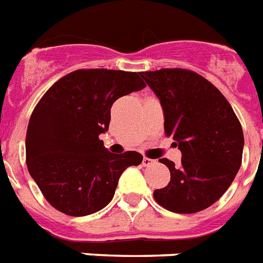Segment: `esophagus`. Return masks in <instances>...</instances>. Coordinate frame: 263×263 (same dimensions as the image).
Returning a JSON list of instances; mask_svg holds the SVG:
<instances>
[{"mask_svg":"<svg viewBox=\"0 0 263 263\" xmlns=\"http://www.w3.org/2000/svg\"><path fill=\"white\" fill-rule=\"evenodd\" d=\"M154 162H156L154 159H150V158H147V157H143V159H142L143 166H150V165H153Z\"/></svg>","mask_w":263,"mask_h":263,"instance_id":"34e87169","label":"esophagus"}]
</instances>
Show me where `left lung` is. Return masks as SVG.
Listing matches in <instances>:
<instances>
[{
  "label": "left lung",
  "instance_id": "8db88e82",
  "mask_svg": "<svg viewBox=\"0 0 263 263\" xmlns=\"http://www.w3.org/2000/svg\"><path fill=\"white\" fill-rule=\"evenodd\" d=\"M140 74L161 102L166 136H173L182 153L179 165L159 159L169 167L170 182L154 190V198L173 213L201 212L221 198L241 167V123L221 91L194 71Z\"/></svg>",
  "mask_w": 263,
  "mask_h": 263
}]
</instances>
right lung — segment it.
Wrapping results in <instances>:
<instances>
[{"label":"right lung","instance_id":"right-lung-1","mask_svg":"<svg viewBox=\"0 0 263 263\" xmlns=\"http://www.w3.org/2000/svg\"><path fill=\"white\" fill-rule=\"evenodd\" d=\"M146 86L133 71L87 69L66 74L44 94L26 132V165L46 201L82 217L113 199L121 174L142 162L137 152L110 153L107 132L114 101Z\"/></svg>","mask_w":263,"mask_h":263}]
</instances>
